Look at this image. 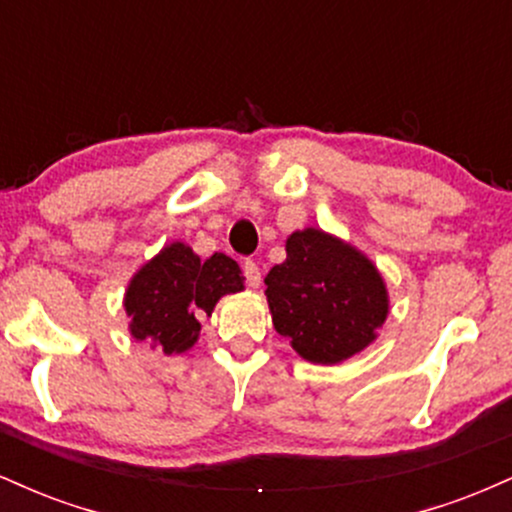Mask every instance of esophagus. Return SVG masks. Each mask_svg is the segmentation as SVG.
Segmentation results:
<instances>
[{
    "label": "esophagus",
    "instance_id": "esophagus-1",
    "mask_svg": "<svg viewBox=\"0 0 512 512\" xmlns=\"http://www.w3.org/2000/svg\"><path fill=\"white\" fill-rule=\"evenodd\" d=\"M243 274H245V284L252 286V289H257L262 281V274H260V267H257L252 260H245L243 262Z\"/></svg>",
    "mask_w": 512,
    "mask_h": 512
}]
</instances>
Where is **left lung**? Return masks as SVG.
I'll return each instance as SVG.
<instances>
[{
  "label": "left lung",
  "instance_id": "8db88e82",
  "mask_svg": "<svg viewBox=\"0 0 512 512\" xmlns=\"http://www.w3.org/2000/svg\"><path fill=\"white\" fill-rule=\"evenodd\" d=\"M274 330L310 363L334 366L378 337L390 301L378 267L354 245L303 228L286 240V262L267 279Z\"/></svg>",
  "mask_w": 512,
  "mask_h": 512
}]
</instances>
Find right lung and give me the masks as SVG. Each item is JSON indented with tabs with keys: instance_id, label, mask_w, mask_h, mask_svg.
Returning a JSON list of instances; mask_svg holds the SVG:
<instances>
[{
	"instance_id": "add662e5",
	"label": "right lung",
	"mask_w": 512,
	"mask_h": 512,
	"mask_svg": "<svg viewBox=\"0 0 512 512\" xmlns=\"http://www.w3.org/2000/svg\"><path fill=\"white\" fill-rule=\"evenodd\" d=\"M238 262L223 252L199 260L190 245L170 243L129 281L125 310L129 332L163 354H182L199 337V315H211L226 293L243 291Z\"/></svg>"
}]
</instances>
